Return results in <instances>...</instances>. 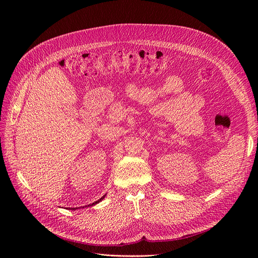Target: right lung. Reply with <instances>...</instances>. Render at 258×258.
<instances>
[{"label": "right lung", "mask_w": 258, "mask_h": 258, "mask_svg": "<svg viewBox=\"0 0 258 258\" xmlns=\"http://www.w3.org/2000/svg\"><path fill=\"white\" fill-rule=\"evenodd\" d=\"M105 196H106V195H104V196H103L101 199H99V200H98V201H96V202H94L93 204H90V205H88V206H93V205H96V204H98L99 202H101V201H102V200L105 198ZM86 207H87V206H86ZM79 208H81V207H79ZM83 208H84V207H83ZM70 209H72V210H75V209H78V207H77V208H70Z\"/></svg>", "instance_id": "1"}]
</instances>
